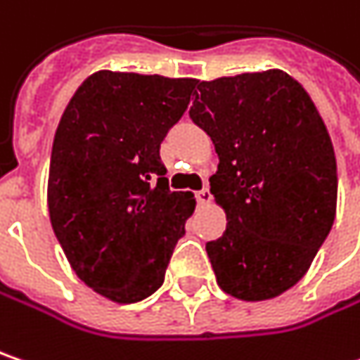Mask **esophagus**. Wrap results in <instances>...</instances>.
<instances>
[{
    "label": "esophagus",
    "instance_id": "esophagus-1",
    "mask_svg": "<svg viewBox=\"0 0 360 360\" xmlns=\"http://www.w3.org/2000/svg\"><path fill=\"white\" fill-rule=\"evenodd\" d=\"M210 198H212V194H210V190L208 188H202L196 192V200H198L200 205H207V202H210Z\"/></svg>",
    "mask_w": 360,
    "mask_h": 360
}]
</instances>
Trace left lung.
<instances>
[{
  "instance_id": "left-lung-1",
  "label": "left lung",
  "mask_w": 360,
  "mask_h": 360,
  "mask_svg": "<svg viewBox=\"0 0 360 360\" xmlns=\"http://www.w3.org/2000/svg\"><path fill=\"white\" fill-rule=\"evenodd\" d=\"M190 119L210 135V192L226 231L207 243L217 283L245 302L296 285L336 214V158L304 86L283 70L198 81Z\"/></svg>"
}]
</instances>
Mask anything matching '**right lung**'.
I'll use <instances>...</instances> for the list:
<instances>
[{"mask_svg":"<svg viewBox=\"0 0 360 360\" xmlns=\"http://www.w3.org/2000/svg\"><path fill=\"white\" fill-rule=\"evenodd\" d=\"M194 79L99 70L66 105L52 143L48 212L75 274L117 304L164 283L194 212L172 192L160 143L188 109Z\"/></svg>","mask_w":360,"mask_h":360,"instance_id":"add662e5","label":"right lung"}]
</instances>
